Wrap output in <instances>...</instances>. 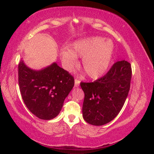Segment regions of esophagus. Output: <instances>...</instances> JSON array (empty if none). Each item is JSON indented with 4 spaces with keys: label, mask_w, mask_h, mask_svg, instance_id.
Here are the masks:
<instances>
[{
    "label": "esophagus",
    "mask_w": 154,
    "mask_h": 154,
    "mask_svg": "<svg viewBox=\"0 0 154 154\" xmlns=\"http://www.w3.org/2000/svg\"><path fill=\"white\" fill-rule=\"evenodd\" d=\"M80 84V81L78 79H75V87H79Z\"/></svg>",
    "instance_id": "1"
}]
</instances>
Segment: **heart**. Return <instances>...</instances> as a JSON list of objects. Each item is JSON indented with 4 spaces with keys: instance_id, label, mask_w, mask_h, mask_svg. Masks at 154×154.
<instances>
[{
    "instance_id": "heart-1",
    "label": "heart",
    "mask_w": 154,
    "mask_h": 154,
    "mask_svg": "<svg viewBox=\"0 0 154 154\" xmlns=\"http://www.w3.org/2000/svg\"><path fill=\"white\" fill-rule=\"evenodd\" d=\"M114 46L109 40L90 37L75 42L70 49L64 48L60 55L65 69L70 70L77 64V57L82 58V67L92 79L106 73L112 62Z\"/></svg>"
}]
</instances>
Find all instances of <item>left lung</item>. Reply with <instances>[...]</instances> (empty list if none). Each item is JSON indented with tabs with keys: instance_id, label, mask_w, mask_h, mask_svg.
Here are the masks:
<instances>
[{
	"instance_id": "left-lung-1",
	"label": "left lung",
	"mask_w": 154,
	"mask_h": 154,
	"mask_svg": "<svg viewBox=\"0 0 154 154\" xmlns=\"http://www.w3.org/2000/svg\"><path fill=\"white\" fill-rule=\"evenodd\" d=\"M132 69L123 60L116 62L106 74L94 82H81L85 94L83 117L92 125H103L112 121L123 108L130 88Z\"/></svg>"
}]
</instances>
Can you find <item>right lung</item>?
<instances>
[{"label": "right lung", "mask_w": 154, "mask_h": 154, "mask_svg": "<svg viewBox=\"0 0 154 154\" xmlns=\"http://www.w3.org/2000/svg\"><path fill=\"white\" fill-rule=\"evenodd\" d=\"M22 97L29 110L40 119L50 120L60 113L65 98L74 85V79L56 63L40 71L18 65Z\"/></svg>", "instance_id": "obj_1"}]
</instances>
